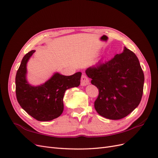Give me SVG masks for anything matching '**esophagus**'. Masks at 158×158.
<instances>
[{
	"label": "esophagus",
	"mask_w": 158,
	"mask_h": 158,
	"mask_svg": "<svg viewBox=\"0 0 158 158\" xmlns=\"http://www.w3.org/2000/svg\"><path fill=\"white\" fill-rule=\"evenodd\" d=\"M89 84V80L86 76L82 75V77H81V85H86Z\"/></svg>",
	"instance_id": "34e87169"
}]
</instances>
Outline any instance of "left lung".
I'll list each match as a JSON object with an SVG mask.
<instances>
[{"mask_svg":"<svg viewBox=\"0 0 158 158\" xmlns=\"http://www.w3.org/2000/svg\"><path fill=\"white\" fill-rule=\"evenodd\" d=\"M85 73L99 90L94 107L100 115L112 120L127 116L139 105L144 75L139 60L126 47L111 60L99 61Z\"/></svg>","mask_w":158,"mask_h":158,"instance_id":"8db88e82","label":"left lung"}]
</instances>
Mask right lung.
Wrapping results in <instances>:
<instances>
[{
	"instance_id": "obj_1",
	"label": "right lung",
	"mask_w": 158,
	"mask_h": 158,
	"mask_svg": "<svg viewBox=\"0 0 158 158\" xmlns=\"http://www.w3.org/2000/svg\"><path fill=\"white\" fill-rule=\"evenodd\" d=\"M35 50L23 57L16 76L18 102L30 116L40 121H49L59 117L64 109L63 98L66 89L80 84V72L71 76L58 73L38 86H33L26 79L27 63Z\"/></svg>"
}]
</instances>
